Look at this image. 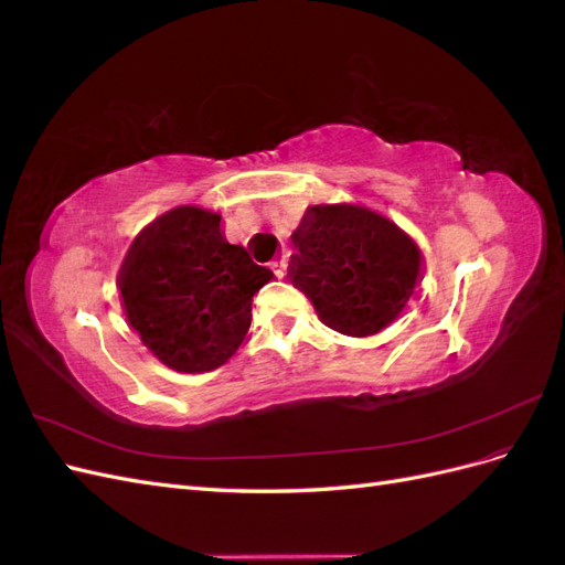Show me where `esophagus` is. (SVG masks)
<instances>
[{"label": "esophagus", "instance_id": "esophagus-1", "mask_svg": "<svg viewBox=\"0 0 565 565\" xmlns=\"http://www.w3.org/2000/svg\"><path fill=\"white\" fill-rule=\"evenodd\" d=\"M276 276L278 278L287 276V259H280V264H276Z\"/></svg>", "mask_w": 565, "mask_h": 565}]
</instances>
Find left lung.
Returning <instances> with one entry per match:
<instances>
[{
  "mask_svg": "<svg viewBox=\"0 0 565 565\" xmlns=\"http://www.w3.org/2000/svg\"><path fill=\"white\" fill-rule=\"evenodd\" d=\"M292 285L318 318L347 337L396 322L424 278L422 249L401 226L363 204H313L295 233Z\"/></svg>",
  "mask_w": 565,
  "mask_h": 565,
  "instance_id": "8db88e82",
  "label": "left lung"
}]
</instances>
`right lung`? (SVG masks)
<instances>
[{
	"mask_svg": "<svg viewBox=\"0 0 565 565\" xmlns=\"http://www.w3.org/2000/svg\"><path fill=\"white\" fill-rule=\"evenodd\" d=\"M273 280L231 245L221 214L181 204L136 237L119 270L125 316L143 347L185 374L228 363L252 324V301Z\"/></svg>",
	"mask_w": 565,
	"mask_h": 565,
	"instance_id": "add662e5",
	"label": "right lung"
}]
</instances>
